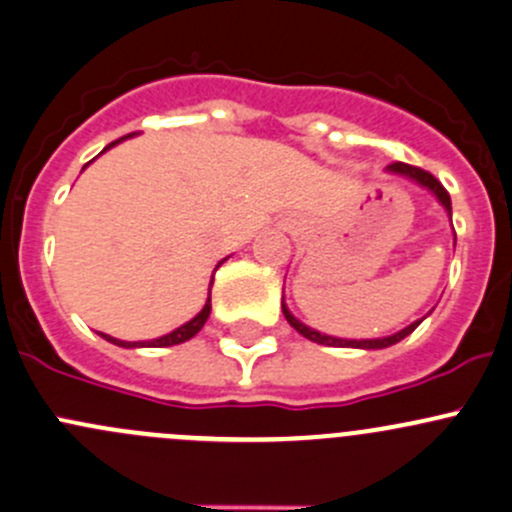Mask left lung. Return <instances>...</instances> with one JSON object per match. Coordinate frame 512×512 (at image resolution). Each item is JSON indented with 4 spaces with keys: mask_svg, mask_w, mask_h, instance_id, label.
I'll return each mask as SVG.
<instances>
[{
    "mask_svg": "<svg viewBox=\"0 0 512 512\" xmlns=\"http://www.w3.org/2000/svg\"><path fill=\"white\" fill-rule=\"evenodd\" d=\"M387 171H392V174H400V176H407V179L417 181L419 186L429 188V191L437 196V201L441 203V206L446 208V213L451 215V198L449 193H446V188L439 184L437 179H434L429 171L419 169V166H410V164H402V161H395V164L387 166ZM282 311H284V319L289 321L297 331L301 333L304 338H309V341L314 343H321V346H336V348H365V351H370V348H387V346H395V343H400L402 338L410 336V333L417 328L419 324H422V319L414 321V324H410L407 328H402V331L392 333V336H385V338H363V341H351V338H336V336H326V333L321 331H314V328H309L306 324H301L299 319H294L292 311L287 309V304H284L282 299Z\"/></svg>",
    "mask_w": 512,
    "mask_h": 512,
    "instance_id": "obj_1",
    "label": "left lung"
}]
</instances>
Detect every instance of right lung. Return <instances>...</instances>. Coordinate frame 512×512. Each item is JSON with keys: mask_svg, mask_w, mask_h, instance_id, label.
Returning a JSON list of instances; mask_svg holds the SVG:
<instances>
[{"mask_svg": "<svg viewBox=\"0 0 512 512\" xmlns=\"http://www.w3.org/2000/svg\"><path fill=\"white\" fill-rule=\"evenodd\" d=\"M127 137H132V134H127ZM127 137H122V139H127ZM122 139H117V142H122ZM117 142L107 144V149L115 147ZM218 265H220V262H218ZM208 316H211V292H208L206 306H203V309L198 311V314L193 316L191 321H186L184 326H179L176 331L166 333V336L154 338V341H134V343L132 341H120V338H112V336H107V333H102V338H105V341H110V343H115V346H122V348H166V346H176V343H184V341H188V338L196 336V333L203 328V324L208 321Z\"/></svg>", "mask_w": 512, "mask_h": 512, "instance_id": "right-lung-1", "label": "right lung"}]
</instances>
